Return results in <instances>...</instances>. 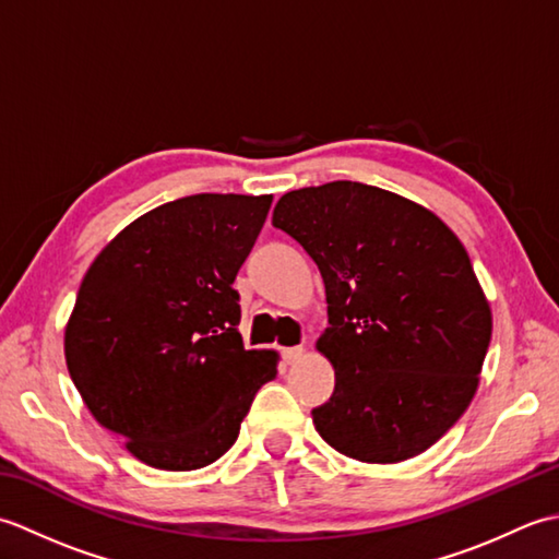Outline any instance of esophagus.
<instances>
[{"instance_id": "obj_1", "label": "esophagus", "mask_w": 559, "mask_h": 559, "mask_svg": "<svg viewBox=\"0 0 559 559\" xmlns=\"http://www.w3.org/2000/svg\"><path fill=\"white\" fill-rule=\"evenodd\" d=\"M305 358V348L302 346H293V348H283V360L286 365H295Z\"/></svg>"}]
</instances>
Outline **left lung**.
I'll use <instances>...</instances> for the list:
<instances>
[{
	"label": "left lung",
	"mask_w": 559,
	"mask_h": 559,
	"mask_svg": "<svg viewBox=\"0 0 559 559\" xmlns=\"http://www.w3.org/2000/svg\"><path fill=\"white\" fill-rule=\"evenodd\" d=\"M271 223L326 288L317 350L336 389L312 411L317 432L362 463L423 454L476 396L492 336L466 247L430 209L348 180L283 194Z\"/></svg>",
	"instance_id": "8db88e82"
}]
</instances>
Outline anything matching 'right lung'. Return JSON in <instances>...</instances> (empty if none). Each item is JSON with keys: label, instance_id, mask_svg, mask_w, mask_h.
Segmentation results:
<instances>
[{"label": "right lung", "instance_id": "1", "mask_svg": "<svg viewBox=\"0 0 559 559\" xmlns=\"http://www.w3.org/2000/svg\"><path fill=\"white\" fill-rule=\"evenodd\" d=\"M271 194H192L153 209L103 247L64 329L71 382L93 418L160 471L228 451L276 350H245L237 271Z\"/></svg>", "mask_w": 559, "mask_h": 559}]
</instances>
